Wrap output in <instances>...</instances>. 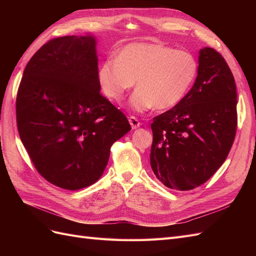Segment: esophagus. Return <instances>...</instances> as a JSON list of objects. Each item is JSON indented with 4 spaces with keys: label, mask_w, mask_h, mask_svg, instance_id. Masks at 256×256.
I'll list each match as a JSON object with an SVG mask.
<instances>
[{
    "label": "esophagus",
    "mask_w": 256,
    "mask_h": 256,
    "mask_svg": "<svg viewBox=\"0 0 256 256\" xmlns=\"http://www.w3.org/2000/svg\"><path fill=\"white\" fill-rule=\"evenodd\" d=\"M129 122H130L131 128H132V129H136V128H138V127L141 126V122H138L136 120V118H134V116H130V118H129Z\"/></svg>",
    "instance_id": "34e87169"
}]
</instances>
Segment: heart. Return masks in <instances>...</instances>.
Wrapping results in <instances>:
<instances>
[{
	"label": "heart",
	"instance_id": "b5f03b06",
	"mask_svg": "<svg viewBox=\"0 0 256 256\" xmlns=\"http://www.w3.org/2000/svg\"><path fill=\"white\" fill-rule=\"evenodd\" d=\"M198 72L193 54L154 42L126 44L99 66L97 80L104 94L120 100L134 86L129 106L136 112L171 109L188 94Z\"/></svg>",
	"mask_w": 256,
	"mask_h": 256
}]
</instances>
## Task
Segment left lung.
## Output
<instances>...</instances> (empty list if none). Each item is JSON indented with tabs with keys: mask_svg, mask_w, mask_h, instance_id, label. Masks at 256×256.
<instances>
[{
	"mask_svg": "<svg viewBox=\"0 0 256 256\" xmlns=\"http://www.w3.org/2000/svg\"><path fill=\"white\" fill-rule=\"evenodd\" d=\"M236 106V84L226 60L212 48L200 49L192 88L152 122L150 166L158 180L180 191L207 182L233 145Z\"/></svg>",
	"mask_w": 256,
	"mask_h": 256,
	"instance_id": "1",
	"label": "left lung"
}]
</instances>
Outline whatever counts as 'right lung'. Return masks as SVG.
<instances>
[{
  "label": "right lung",
  "mask_w": 256,
  "mask_h": 256,
  "mask_svg": "<svg viewBox=\"0 0 256 256\" xmlns=\"http://www.w3.org/2000/svg\"><path fill=\"white\" fill-rule=\"evenodd\" d=\"M95 36H64L28 60L16 114L21 141L40 174L79 190L104 174L112 144L130 131L125 116L100 94Z\"/></svg>",
  "instance_id": "right-lung-1"
}]
</instances>
